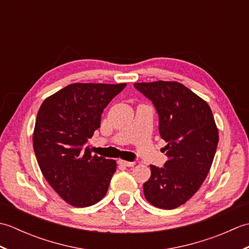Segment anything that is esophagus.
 Masks as SVG:
<instances>
[{"mask_svg": "<svg viewBox=\"0 0 249 249\" xmlns=\"http://www.w3.org/2000/svg\"><path fill=\"white\" fill-rule=\"evenodd\" d=\"M119 163L122 166H125V167H134L136 165L135 161H127V160H120Z\"/></svg>", "mask_w": 249, "mask_h": 249, "instance_id": "34e87169", "label": "esophagus"}]
</instances>
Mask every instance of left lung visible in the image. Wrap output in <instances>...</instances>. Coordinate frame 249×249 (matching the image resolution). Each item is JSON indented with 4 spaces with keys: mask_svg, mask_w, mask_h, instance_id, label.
I'll return each mask as SVG.
<instances>
[{
    "mask_svg": "<svg viewBox=\"0 0 249 249\" xmlns=\"http://www.w3.org/2000/svg\"><path fill=\"white\" fill-rule=\"evenodd\" d=\"M152 100L167 142L165 167L151 165L144 197L160 209L172 210L198 192L212 166L218 129L208 103L177 81L134 83Z\"/></svg>",
    "mask_w": 249,
    "mask_h": 249,
    "instance_id": "obj_1",
    "label": "left lung"
}]
</instances>
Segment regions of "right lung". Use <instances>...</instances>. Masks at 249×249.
<instances>
[{
    "instance_id": "add662e5",
    "label": "right lung",
    "mask_w": 249,
    "mask_h": 249,
    "mask_svg": "<svg viewBox=\"0 0 249 249\" xmlns=\"http://www.w3.org/2000/svg\"><path fill=\"white\" fill-rule=\"evenodd\" d=\"M126 83H72L47 97L37 113L33 147L41 173L60 197L76 208L107 194L113 160L92 155L83 145L100 127L104 109Z\"/></svg>"
}]
</instances>
